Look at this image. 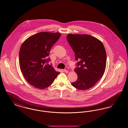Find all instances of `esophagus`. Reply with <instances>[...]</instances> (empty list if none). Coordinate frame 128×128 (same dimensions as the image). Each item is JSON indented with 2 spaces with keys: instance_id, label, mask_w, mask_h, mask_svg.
Instances as JSON below:
<instances>
[{
  "instance_id": "obj_1",
  "label": "esophagus",
  "mask_w": 128,
  "mask_h": 128,
  "mask_svg": "<svg viewBox=\"0 0 128 128\" xmlns=\"http://www.w3.org/2000/svg\"><path fill=\"white\" fill-rule=\"evenodd\" d=\"M63 71L65 72V73H68V70H66V69H64V70H63Z\"/></svg>"
}]
</instances>
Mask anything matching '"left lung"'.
I'll return each mask as SVG.
<instances>
[{
  "mask_svg": "<svg viewBox=\"0 0 128 128\" xmlns=\"http://www.w3.org/2000/svg\"><path fill=\"white\" fill-rule=\"evenodd\" d=\"M67 39L78 61L74 69L78 79L71 84L81 90L89 89L102 77L105 71L106 54L103 44L88 34H68Z\"/></svg>",
  "mask_w": 128,
  "mask_h": 128,
  "instance_id": "obj_1",
  "label": "left lung"
}]
</instances>
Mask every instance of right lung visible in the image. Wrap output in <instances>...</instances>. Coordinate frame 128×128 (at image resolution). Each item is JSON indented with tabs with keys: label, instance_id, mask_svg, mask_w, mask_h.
Instances as JSON below:
<instances>
[{
	"label": "right lung",
	"instance_id": "obj_1",
	"mask_svg": "<svg viewBox=\"0 0 128 128\" xmlns=\"http://www.w3.org/2000/svg\"><path fill=\"white\" fill-rule=\"evenodd\" d=\"M61 36L59 32H40L27 38L19 52V64L25 80L32 86L44 89L54 82L60 72L48 64L50 49Z\"/></svg>",
	"mask_w": 128,
	"mask_h": 128
}]
</instances>
